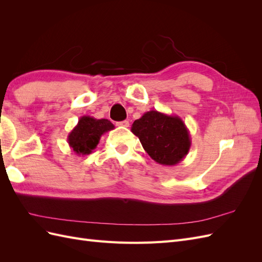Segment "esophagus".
I'll use <instances>...</instances> for the list:
<instances>
[{"instance_id": "obj_1", "label": "esophagus", "mask_w": 262, "mask_h": 262, "mask_svg": "<svg viewBox=\"0 0 262 262\" xmlns=\"http://www.w3.org/2000/svg\"><path fill=\"white\" fill-rule=\"evenodd\" d=\"M117 125H119V126H125V128H128V126H129V121L128 120H123V121H120V122H117Z\"/></svg>"}]
</instances>
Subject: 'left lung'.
<instances>
[{"label":"left lung","mask_w":262,"mask_h":262,"mask_svg":"<svg viewBox=\"0 0 262 262\" xmlns=\"http://www.w3.org/2000/svg\"><path fill=\"white\" fill-rule=\"evenodd\" d=\"M145 152L156 163L173 166L189 153L191 138L185 122L178 116L149 110L131 126Z\"/></svg>","instance_id":"1"}]
</instances>
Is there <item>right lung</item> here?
I'll return each instance as SVG.
<instances>
[{
    "instance_id": "right-lung-1",
    "label": "right lung",
    "mask_w": 262,
    "mask_h": 262,
    "mask_svg": "<svg viewBox=\"0 0 262 262\" xmlns=\"http://www.w3.org/2000/svg\"><path fill=\"white\" fill-rule=\"evenodd\" d=\"M114 129L115 125L108 119L83 116L69 133L68 143L76 155H89L98 145L102 134Z\"/></svg>"
}]
</instances>
